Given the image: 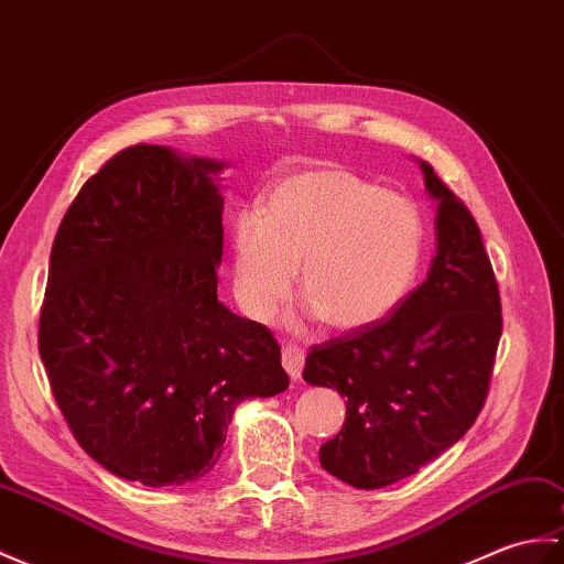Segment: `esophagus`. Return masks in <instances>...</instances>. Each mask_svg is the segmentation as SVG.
Listing matches in <instances>:
<instances>
[{
    "mask_svg": "<svg viewBox=\"0 0 564 564\" xmlns=\"http://www.w3.org/2000/svg\"><path fill=\"white\" fill-rule=\"evenodd\" d=\"M303 365H305V352L303 348L297 346H283V368L285 372L291 375V379H300V372H303Z\"/></svg>",
    "mask_w": 564,
    "mask_h": 564,
    "instance_id": "esophagus-1",
    "label": "esophagus"
}]
</instances>
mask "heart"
<instances>
[{
  "instance_id": "obj_1",
  "label": "heart",
  "mask_w": 564,
  "mask_h": 564,
  "mask_svg": "<svg viewBox=\"0 0 564 564\" xmlns=\"http://www.w3.org/2000/svg\"><path fill=\"white\" fill-rule=\"evenodd\" d=\"M232 293L267 322L300 291L336 329L368 326L394 310L423 257V220L399 192L350 170L319 165L271 185L261 212L232 223Z\"/></svg>"
}]
</instances>
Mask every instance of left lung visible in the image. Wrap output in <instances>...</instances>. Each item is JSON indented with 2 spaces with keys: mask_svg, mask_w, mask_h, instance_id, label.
Returning a JSON list of instances; mask_svg holds the SVG:
<instances>
[{
  "mask_svg": "<svg viewBox=\"0 0 564 564\" xmlns=\"http://www.w3.org/2000/svg\"><path fill=\"white\" fill-rule=\"evenodd\" d=\"M437 202V254L394 312L312 346L303 379L346 397L319 464L358 490L413 476L459 442L486 403L502 336L500 291L478 223L421 163Z\"/></svg>",
  "mask_w": 564,
  "mask_h": 564,
  "instance_id": "8db88e82",
  "label": "left lung"
}]
</instances>
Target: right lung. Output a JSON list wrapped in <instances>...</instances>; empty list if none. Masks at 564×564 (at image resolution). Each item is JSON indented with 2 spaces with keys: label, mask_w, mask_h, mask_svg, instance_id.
Instances as JSON below:
<instances>
[{
  "label": "right lung",
  "mask_w": 564,
  "mask_h": 564,
  "mask_svg": "<svg viewBox=\"0 0 564 564\" xmlns=\"http://www.w3.org/2000/svg\"><path fill=\"white\" fill-rule=\"evenodd\" d=\"M220 161L137 143L64 214L37 348L84 452L124 480L185 486L220 456L235 409L288 389L264 324L216 295Z\"/></svg>",
  "instance_id": "obj_1"
}]
</instances>
